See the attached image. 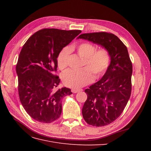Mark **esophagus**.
<instances>
[{
    "mask_svg": "<svg viewBox=\"0 0 151 151\" xmlns=\"http://www.w3.org/2000/svg\"><path fill=\"white\" fill-rule=\"evenodd\" d=\"M71 91L73 93H77L79 92V91H82V89H72Z\"/></svg>",
    "mask_w": 151,
    "mask_h": 151,
    "instance_id": "obj_1",
    "label": "esophagus"
}]
</instances>
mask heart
Instances as JSON below:
<instances>
[{
	"label": "heart",
	"instance_id": "b5f03b06",
	"mask_svg": "<svg viewBox=\"0 0 151 151\" xmlns=\"http://www.w3.org/2000/svg\"><path fill=\"white\" fill-rule=\"evenodd\" d=\"M79 56L83 58L80 70H68L63 73V84L70 88L77 89L90 83L95 79L101 77L110 64L111 55L106 48L97 49L94 45L84 42L74 47ZM70 53V48L63 47L57 56V64L60 70H64L68 65Z\"/></svg>",
	"mask_w": 151,
	"mask_h": 151
}]
</instances>
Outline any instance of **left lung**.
Listing matches in <instances>:
<instances>
[{
    "label": "left lung",
    "mask_w": 151,
    "mask_h": 151,
    "mask_svg": "<svg viewBox=\"0 0 151 151\" xmlns=\"http://www.w3.org/2000/svg\"><path fill=\"white\" fill-rule=\"evenodd\" d=\"M78 38L101 45L110 53L105 74L85 90L88 98L82 110L89 125H108L120 116L131 95L132 63L127 48L116 35L107 32L82 34Z\"/></svg>",
    "instance_id": "8db88e82"
}]
</instances>
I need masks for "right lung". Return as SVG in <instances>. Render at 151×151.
<instances>
[{
    "label": "right lung",
    "mask_w": 151,
    "mask_h": 151,
    "mask_svg": "<svg viewBox=\"0 0 151 151\" xmlns=\"http://www.w3.org/2000/svg\"><path fill=\"white\" fill-rule=\"evenodd\" d=\"M81 30L45 28L36 32L22 47L16 64L18 93L27 113L34 120L50 123L62 113V99L72 94L68 88L57 89L60 83L57 72L60 50Z\"/></svg>",
    "instance_id": "1"
}]
</instances>
